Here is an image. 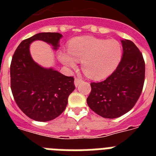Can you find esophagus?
<instances>
[{
	"label": "esophagus",
	"mask_w": 156,
	"mask_h": 156,
	"mask_svg": "<svg viewBox=\"0 0 156 156\" xmlns=\"http://www.w3.org/2000/svg\"><path fill=\"white\" fill-rule=\"evenodd\" d=\"M83 82V79L80 78H76L75 79H74V85H75V87H77L79 84H80V83H82Z\"/></svg>",
	"instance_id": "esophagus-1"
}]
</instances>
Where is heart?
I'll return each mask as SVG.
<instances>
[{
	"instance_id": "heart-1",
	"label": "heart",
	"mask_w": 156,
	"mask_h": 156,
	"mask_svg": "<svg viewBox=\"0 0 156 156\" xmlns=\"http://www.w3.org/2000/svg\"><path fill=\"white\" fill-rule=\"evenodd\" d=\"M69 52L60 53V61L74 68L76 61H82L83 73L95 80L104 79L116 69L122 56L121 44L115 40L93 36H79L69 42Z\"/></svg>"
}]
</instances>
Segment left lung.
<instances>
[{"label": "left lung", "mask_w": 156, "mask_h": 156, "mask_svg": "<svg viewBox=\"0 0 156 156\" xmlns=\"http://www.w3.org/2000/svg\"><path fill=\"white\" fill-rule=\"evenodd\" d=\"M122 59L113 73L100 83H91L87 99L92 111L104 118H116L133 106L140 97L145 80V62L132 41L121 40Z\"/></svg>", "instance_id": "8db88e82"}]
</instances>
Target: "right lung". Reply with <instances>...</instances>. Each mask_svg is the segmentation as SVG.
Listing matches in <instances>:
<instances>
[{
  "instance_id": "1",
  "label": "right lung",
  "mask_w": 156,
  "mask_h": 156,
  "mask_svg": "<svg viewBox=\"0 0 156 156\" xmlns=\"http://www.w3.org/2000/svg\"><path fill=\"white\" fill-rule=\"evenodd\" d=\"M62 35L39 33L21 42L10 65V85L18 108L28 117L48 121L60 116L68 104V97L75 89L73 77H68L52 68H44L33 61L30 44L43 40L58 48Z\"/></svg>"
}]
</instances>
